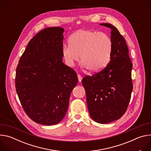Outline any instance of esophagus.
<instances>
[{
  "mask_svg": "<svg viewBox=\"0 0 151 151\" xmlns=\"http://www.w3.org/2000/svg\"><path fill=\"white\" fill-rule=\"evenodd\" d=\"M78 81L79 82H81L82 81V76L80 75H78Z\"/></svg>",
  "mask_w": 151,
  "mask_h": 151,
  "instance_id": "obj_1",
  "label": "esophagus"
}]
</instances>
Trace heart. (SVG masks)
Listing matches in <instances>:
<instances>
[{"label": "heart", "mask_w": 151, "mask_h": 151, "mask_svg": "<svg viewBox=\"0 0 151 151\" xmlns=\"http://www.w3.org/2000/svg\"><path fill=\"white\" fill-rule=\"evenodd\" d=\"M69 44L61 48L63 60L69 67H73L81 57L83 67L91 72H97L110 62L112 41L105 33L80 30L70 36Z\"/></svg>", "instance_id": "b5f03b06"}]
</instances>
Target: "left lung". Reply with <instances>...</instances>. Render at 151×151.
Listing matches in <instances>:
<instances>
[{
	"label": "left lung",
	"mask_w": 151,
	"mask_h": 151,
	"mask_svg": "<svg viewBox=\"0 0 151 151\" xmlns=\"http://www.w3.org/2000/svg\"><path fill=\"white\" fill-rule=\"evenodd\" d=\"M100 25L111 30V61L99 73L84 77L82 83L91 118L104 124L119 119L126 112L133 90V64L125 40L118 29L109 23Z\"/></svg>",
	"instance_id": "obj_1"
}]
</instances>
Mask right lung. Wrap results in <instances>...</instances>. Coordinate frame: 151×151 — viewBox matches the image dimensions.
<instances>
[{"label": "right lung", "mask_w": 151, "mask_h": 151, "mask_svg": "<svg viewBox=\"0 0 151 151\" xmlns=\"http://www.w3.org/2000/svg\"><path fill=\"white\" fill-rule=\"evenodd\" d=\"M64 29L48 27L29 42L16 70L15 88L23 109L36 123L52 125L67 112L76 73L63 62Z\"/></svg>", "instance_id": "obj_1"}]
</instances>
